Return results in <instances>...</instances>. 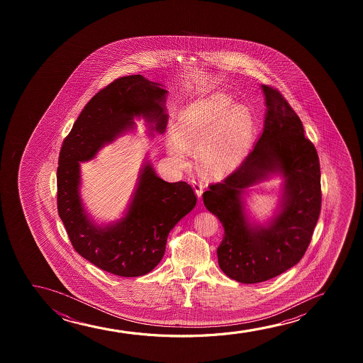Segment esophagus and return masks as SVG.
<instances>
[{"mask_svg": "<svg viewBox=\"0 0 363 363\" xmlns=\"http://www.w3.org/2000/svg\"><path fill=\"white\" fill-rule=\"evenodd\" d=\"M191 184H192V187H194V192L197 194V197H201L202 194H203V186H202V182L199 181V179H191Z\"/></svg>", "mask_w": 363, "mask_h": 363, "instance_id": "esophagus-1", "label": "esophagus"}]
</instances>
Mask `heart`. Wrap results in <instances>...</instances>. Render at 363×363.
<instances>
[{
    "mask_svg": "<svg viewBox=\"0 0 363 363\" xmlns=\"http://www.w3.org/2000/svg\"><path fill=\"white\" fill-rule=\"evenodd\" d=\"M254 118L247 105L233 104L223 93L196 100L179 114L174 138L167 145L172 159L184 164L189 150L197 149L199 166L211 176H224L248 154Z\"/></svg>",
    "mask_w": 363,
    "mask_h": 363,
    "instance_id": "obj_1",
    "label": "heart"
}]
</instances>
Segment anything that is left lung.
<instances>
[{
  "label": "left lung",
  "instance_id": "8db88e82",
  "mask_svg": "<svg viewBox=\"0 0 363 363\" xmlns=\"http://www.w3.org/2000/svg\"><path fill=\"white\" fill-rule=\"evenodd\" d=\"M267 106L263 133L254 149L228 177L211 184L203 203L223 225L218 264L239 283H262L293 268L308 249L321 209L318 152L303 126L278 90L262 85ZM279 174L284 194L265 225L252 223L243 196L254 184Z\"/></svg>",
  "mask_w": 363,
  "mask_h": 363
}]
</instances>
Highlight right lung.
Instances as JSON below:
<instances>
[{
	"mask_svg": "<svg viewBox=\"0 0 363 363\" xmlns=\"http://www.w3.org/2000/svg\"><path fill=\"white\" fill-rule=\"evenodd\" d=\"M161 86L141 74L114 80L85 105L60 149L57 204L72 245L90 263L119 277H141L161 262L169 230L194 208L196 194L186 182L160 179L146 159L124 216L95 223L80 197V162L133 130L134 118L145 119L150 131L164 133L167 90Z\"/></svg>",
	"mask_w": 363,
	"mask_h": 363,
	"instance_id": "right-lung-1",
	"label": "right lung"
}]
</instances>
